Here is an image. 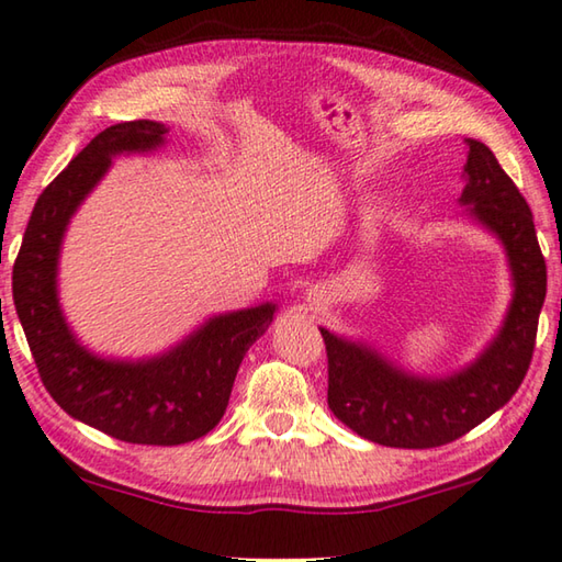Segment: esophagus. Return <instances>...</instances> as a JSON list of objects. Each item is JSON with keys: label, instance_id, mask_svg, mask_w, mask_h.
I'll use <instances>...</instances> for the list:
<instances>
[{"label": "esophagus", "instance_id": "1", "mask_svg": "<svg viewBox=\"0 0 562 562\" xmlns=\"http://www.w3.org/2000/svg\"><path fill=\"white\" fill-rule=\"evenodd\" d=\"M310 300H319V297H317V292H310Z\"/></svg>", "mask_w": 562, "mask_h": 562}]
</instances>
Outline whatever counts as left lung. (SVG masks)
<instances>
[{"label":"left lung","instance_id":"8db88e82","mask_svg":"<svg viewBox=\"0 0 562 562\" xmlns=\"http://www.w3.org/2000/svg\"><path fill=\"white\" fill-rule=\"evenodd\" d=\"M465 215L506 250L513 297L498 335L459 372L418 376L382 351L319 327L327 347V404L341 424L394 449H434L475 429L510 402L526 376L546 302V258L532 213L491 148L465 138Z\"/></svg>","mask_w":562,"mask_h":562}]
</instances>
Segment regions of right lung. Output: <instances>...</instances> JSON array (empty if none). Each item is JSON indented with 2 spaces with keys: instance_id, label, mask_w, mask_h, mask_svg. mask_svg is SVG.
Listing matches in <instances>:
<instances>
[{
  "instance_id": "add662e5",
  "label": "right lung",
  "mask_w": 562,
  "mask_h": 562,
  "mask_svg": "<svg viewBox=\"0 0 562 562\" xmlns=\"http://www.w3.org/2000/svg\"><path fill=\"white\" fill-rule=\"evenodd\" d=\"M158 121H126L101 131L36 201L12 292L19 322L46 392L71 418L119 441L178 446L221 422L247 349L272 325L278 304L225 312L205 319L176 347L146 359H111L81 345L59 302V255L74 213L106 176L116 156L166 146Z\"/></svg>"
}]
</instances>
